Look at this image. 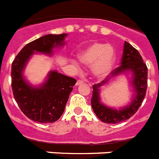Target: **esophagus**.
Instances as JSON below:
<instances>
[{"label": "esophagus", "instance_id": "obj_1", "mask_svg": "<svg viewBox=\"0 0 159 159\" xmlns=\"http://www.w3.org/2000/svg\"><path fill=\"white\" fill-rule=\"evenodd\" d=\"M83 83H84V81H83V80H77L76 86H79V85H80V84H83Z\"/></svg>", "mask_w": 159, "mask_h": 159}]
</instances>
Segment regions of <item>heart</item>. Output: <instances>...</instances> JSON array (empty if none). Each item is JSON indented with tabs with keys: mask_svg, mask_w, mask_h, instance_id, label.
I'll use <instances>...</instances> for the list:
<instances>
[{
	"mask_svg": "<svg viewBox=\"0 0 159 159\" xmlns=\"http://www.w3.org/2000/svg\"><path fill=\"white\" fill-rule=\"evenodd\" d=\"M83 64L91 66L92 72L97 78H103L109 74L116 61V52L112 46L100 42H93L84 47L79 54ZM72 63L78 67L76 60Z\"/></svg>",
	"mask_w": 159,
	"mask_h": 159,
	"instance_id": "1",
	"label": "heart"
}]
</instances>
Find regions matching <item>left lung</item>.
<instances>
[{"label":"left lung","mask_w":159,"mask_h":159,"mask_svg":"<svg viewBox=\"0 0 159 159\" xmlns=\"http://www.w3.org/2000/svg\"><path fill=\"white\" fill-rule=\"evenodd\" d=\"M121 65L114 69L104 80L92 86L93 92L92 97V107L96 116L101 121L106 123H119L130 119L133 116L146 96L147 88V67L143 63L139 52L128 42L125 41L123 53L121 59ZM132 73L131 83L134 89V95L132 101L127 106L119 109L110 108L101 102L100 88L107 84L111 78L126 74Z\"/></svg>","instance_id":"obj_1"}]
</instances>
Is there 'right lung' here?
I'll return each mask as SVG.
<instances>
[{
  "instance_id": "1",
  "label": "right lung",
  "mask_w": 159,
  "mask_h": 159,
  "mask_svg": "<svg viewBox=\"0 0 159 159\" xmlns=\"http://www.w3.org/2000/svg\"><path fill=\"white\" fill-rule=\"evenodd\" d=\"M66 33L48 34L30 42L21 49L12 64V88L14 99L29 119L40 123H53L64 111L69 95L76 80L57 71L48 72L43 84L33 86L24 76L32 55L39 52L52 56L53 49L65 44Z\"/></svg>"
}]
</instances>
